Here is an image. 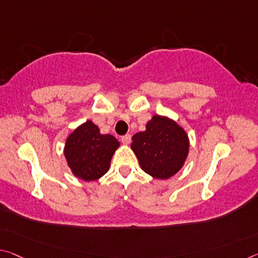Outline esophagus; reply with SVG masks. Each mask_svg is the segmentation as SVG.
<instances>
[{
    "label": "esophagus",
    "mask_w": 258,
    "mask_h": 258,
    "mask_svg": "<svg viewBox=\"0 0 258 258\" xmlns=\"http://www.w3.org/2000/svg\"><path fill=\"white\" fill-rule=\"evenodd\" d=\"M121 142L124 145H128L130 142H131V136H130V134H126V136L121 137Z\"/></svg>",
    "instance_id": "obj_1"
}]
</instances>
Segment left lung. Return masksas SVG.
<instances>
[{
  "instance_id": "obj_1",
  "label": "left lung",
  "mask_w": 258,
  "mask_h": 258,
  "mask_svg": "<svg viewBox=\"0 0 258 258\" xmlns=\"http://www.w3.org/2000/svg\"><path fill=\"white\" fill-rule=\"evenodd\" d=\"M131 149L141 169L155 179L165 180L185 165L189 139L182 126L166 116L154 114L144 132L134 134Z\"/></svg>"
}]
</instances>
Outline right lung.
Returning <instances> with one entry per match:
<instances>
[{
	"mask_svg": "<svg viewBox=\"0 0 258 258\" xmlns=\"http://www.w3.org/2000/svg\"><path fill=\"white\" fill-rule=\"evenodd\" d=\"M119 141L111 134H102L99 126L87 120L65 140L64 157L72 174L84 181H95L108 172Z\"/></svg>",
	"mask_w": 258,
	"mask_h": 258,
	"instance_id": "1",
	"label": "right lung"
}]
</instances>
